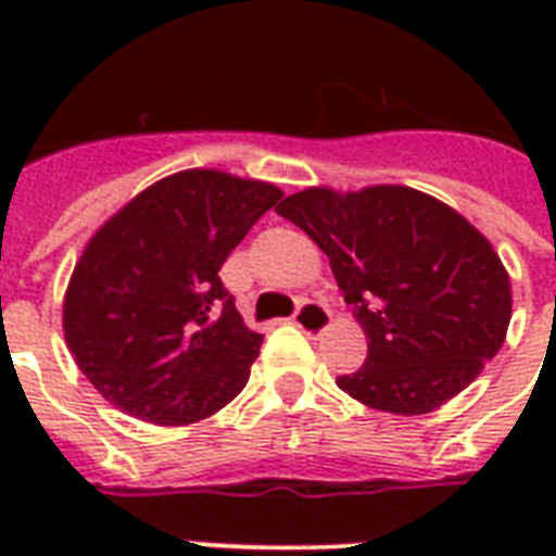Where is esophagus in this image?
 Listing matches in <instances>:
<instances>
[{"instance_id":"34e87169","label":"esophagus","mask_w":556,"mask_h":556,"mask_svg":"<svg viewBox=\"0 0 556 556\" xmlns=\"http://www.w3.org/2000/svg\"><path fill=\"white\" fill-rule=\"evenodd\" d=\"M294 323L305 331V334H323V331L329 329L331 314L323 303H314V300H303V303L296 305Z\"/></svg>"}]
</instances>
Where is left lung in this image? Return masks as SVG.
<instances>
[{"label": "left lung", "instance_id": "obj_1", "mask_svg": "<svg viewBox=\"0 0 556 556\" xmlns=\"http://www.w3.org/2000/svg\"><path fill=\"white\" fill-rule=\"evenodd\" d=\"M277 213L329 256L364 326L366 364L338 387L371 409L432 413L473 383L505 343L508 270L456 210L413 187H308Z\"/></svg>", "mask_w": 556, "mask_h": 556}]
</instances>
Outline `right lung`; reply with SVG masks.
Masks as SVG:
<instances>
[{"label": "right lung", "instance_id": "right-lung-1", "mask_svg": "<svg viewBox=\"0 0 556 556\" xmlns=\"http://www.w3.org/2000/svg\"><path fill=\"white\" fill-rule=\"evenodd\" d=\"M282 199L218 169L161 178L86 244L63 303L65 343L91 387L150 424H192L248 383L262 334L218 268Z\"/></svg>", "mask_w": 556, "mask_h": 556}]
</instances>
